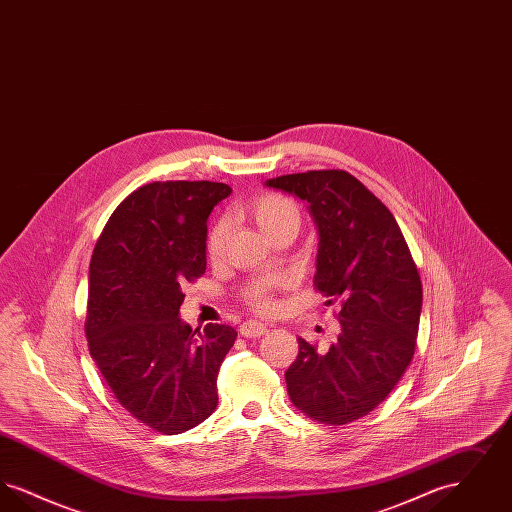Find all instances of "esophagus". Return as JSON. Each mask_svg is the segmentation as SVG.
Returning <instances> with one entry per match:
<instances>
[{"label":"esophagus","mask_w":512,"mask_h":512,"mask_svg":"<svg viewBox=\"0 0 512 512\" xmlns=\"http://www.w3.org/2000/svg\"><path fill=\"white\" fill-rule=\"evenodd\" d=\"M268 330H270V324H263L257 320H249L240 326V334L244 338H259V336L267 334Z\"/></svg>","instance_id":"1"}]
</instances>
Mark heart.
I'll use <instances>...</instances> for the list:
<instances>
[{"label": "heart", "instance_id": "b5f03b06", "mask_svg": "<svg viewBox=\"0 0 512 512\" xmlns=\"http://www.w3.org/2000/svg\"><path fill=\"white\" fill-rule=\"evenodd\" d=\"M245 215L255 222V226L268 236L274 230L282 228V226H299V209L293 203L292 199L284 197L280 194H267L257 197L255 201H251L245 209ZM226 224L219 222L213 226L209 240H207V251L209 257L213 261H217L224 253L226 247ZM247 299L253 307H257L259 311H270L274 307V303L268 299L265 286H257L251 292L247 293Z\"/></svg>", "mask_w": 512, "mask_h": 512}]
</instances>
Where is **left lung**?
Segmentation results:
<instances>
[{
    "instance_id": "8db88e82",
    "label": "left lung",
    "mask_w": 512,
    "mask_h": 512,
    "mask_svg": "<svg viewBox=\"0 0 512 512\" xmlns=\"http://www.w3.org/2000/svg\"><path fill=\"white\" fill-rule=\"evenodd\" d=\"M265 186L309 205L318 232L315 286L341 299V332L328 351L297 340L288 393L313 420L353 422L390 395L413 359L422 282L409 245L390 209L349 172L284 174Z\"/></svg>"
}]
</instances>
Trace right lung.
I'll use <instances>...</instances> for the list:
<instances>
[{"mask_svg":"<svg viewBox=\"0 0 512 512\" xmlns=\"http://www.w3.org/2000/svg\"><path fill=\"white\" fill-rule=\"evenodd\" d=\"M232 194L220 182H153L111 215L90 263V355L122 407L161 434H182L217 409L219 368L236 341L180 318L182 286L207 268V220Z\"/></svg>","mask_w":512,"mask_h":512,"instance_id":"1","label":"right lung"}]
</instances>
